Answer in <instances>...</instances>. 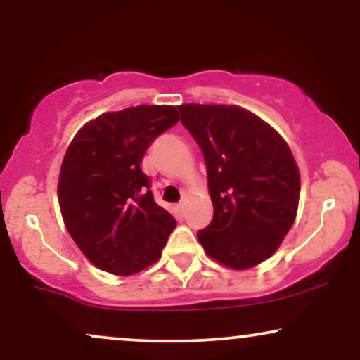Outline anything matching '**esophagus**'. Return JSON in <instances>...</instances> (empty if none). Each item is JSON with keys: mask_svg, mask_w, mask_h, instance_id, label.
Wrapping results in <instances>:
<instances>
[{"mask_svg": "<svg viewBox=\"0 0 360 360\" xmlns=\"http://www.w3.org/2000/svg\"><path fill=\"white\" fill-rule=\"evenodd\" d=\"M176 213H177V217H179V218L184 217V205L183 203L176 205Z\"/></svg>", "mask_w": 360, "mask_h": 360, "instance_id": "34e87169", "label": "esophagus"}]
</instances>
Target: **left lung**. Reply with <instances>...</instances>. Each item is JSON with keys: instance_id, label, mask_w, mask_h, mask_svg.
<instances>
[{"instance_id": "1", "label": "left lung", "mask_w": 360, "mask_h": 360, "mask_svg": "<svg viewBox=\"0 0 360 360\" xmlns=\"http://www.w3.org/2000/svg\"><path fill=\"white\" fill-rule=\"evenodd\" d=\"M203 152L213 220L198 232L210 257L249 269L274 254L295 221L300 172L274 128L238 106L181 105Z\"/></svg>"}]
</instances>
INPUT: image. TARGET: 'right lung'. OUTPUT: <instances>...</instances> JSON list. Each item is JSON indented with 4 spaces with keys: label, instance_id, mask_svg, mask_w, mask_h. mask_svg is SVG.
<instances>
[{
    "label": "right lung",
    "instance_id": "1",
    "mask_svg": "<svg viewBox=\"0 0 360 360\" xmlns=\"http://www.w3.org/2000/svg\"><path fill=\"white\" fill-rule=\"evenodd\" d=\"M179 122L176 106L105 113L84 125L62 160L59 205L65 229L100 269L128 276L160 257L176 220L155 203L142 171L146 150Z\"/></svg>",
    "mask_w": 360,
    "mask_h": 360
}]
</instances>
